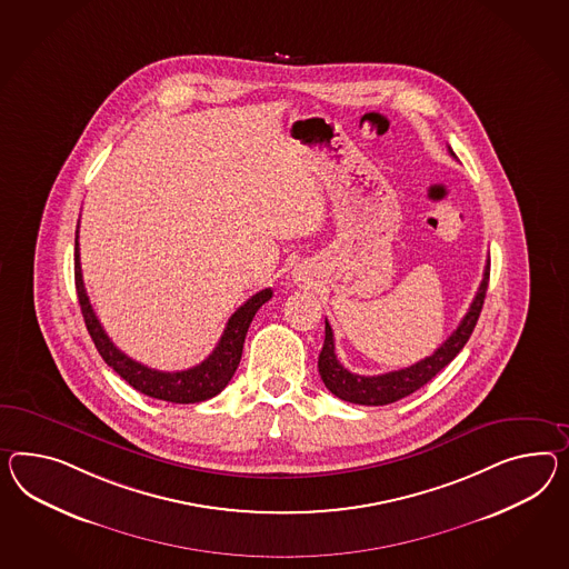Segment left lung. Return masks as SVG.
Returning a JSON list of instances; mask_svg holds the SVG:
<instances>
[{"mask_svg":"<svg viewBox=\"0 0 569 569\" xmlns=\"http://www.w3.org/2000/svg\"><path fill=\"white\" fill-rule=\"evenodd\" d=\"M487 287H489V260H487L485 272H482L481 287L468 307L467 316L458 323L452 336L433 355L425 357L419 363L398 369V371H390V373H381V376H359V373H350L349 369H345L336 357L335 332H332L330 323L326 321V338H323V347H321L320 359H318L320 376L326 388L338 396L340 400H347L352 405H365V407L392 405L396 400L417 392L427 381L436 378L460 350L465 349V345L481 316Z\"/></svg>","mask_w":569,"mask_h":569,"instance_id":"obj_1","label":"left lung"}]
</instances>
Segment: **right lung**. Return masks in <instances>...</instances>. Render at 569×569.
I'll use <instances>...</instances> for the list:
<instances>
[{
    "label": "right lung",
    "instance_id": "add662e5",
    "mask_svg": "<svg viewBox=\"0 0 569 569\" xmlns=\"http://www.w3.org/2000/svg\"><path fill=\"white\" fill-rule=\"evenodd\" d=\"M80 222V220H78ZM78 229H76V253H73V278H76V292L80 309L84 316L88 335L92 338L94 347L99 350L102 361L116 371L119 378L126 379L133 390L147 393L157 400H167L176 405H193L202 402L212 396L222 392L241 361L243 342L248 335L249 323L258 309L272 299V289L256 292L243 306L234 311L227 321V328L220 336L217 349L212 350L204 361L186 371H159L150 369L147 365L130 359L126 352L117 349L111 338L102 330L101 321L97 320L94 309L88 301L82 268H80V248H78Z\"/></svg>",
    "mask_w": 569,
    "mask_h": 569
}]
</instances>
